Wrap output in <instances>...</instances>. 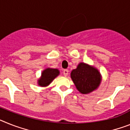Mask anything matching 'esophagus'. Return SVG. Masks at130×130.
<instances>
[{"label": "esophagus", "instance_id": "1", "mask_svg": "<svg viewBox=\"0 0 130 130\" xmlns=\"http://www.w3.org/2000/svg\"><path fill=\"white\" fill-rule=\"evenodd\" d=\"M68 74H69V71L67 70V69H64V70H63V75H64V76L66 77V76L68 75Z\"/></svg>", "mask_w": 130, "mask_h": 130}]
</instances>
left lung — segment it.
I'll list each match as a JSON object with an SVG mask.
<instances>
[{"mask_svg": "<svg viewBox=\"0 0 130 130\" xmlns=\"http://www.w3.org/2000/svg\"><path fill=\"white\" fill-rule=\"evenodd\" d=\"M71 77L77 90L82 94H89L99 87L101 75L99 70L85 63H80L71 73Z\"/></svg>", "mask_w": 130, "mask_h": 130, "instance_id": "obj_1", "label": "left lung"}]
</instances>
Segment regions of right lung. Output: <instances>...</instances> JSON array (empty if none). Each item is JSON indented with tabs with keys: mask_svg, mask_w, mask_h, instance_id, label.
Returning <instances> with one entry per match:
<instances>
[{
	"mask_svg": "<svg viewBox=\"0 0 130 130\" xmlns=\"http://www.w3.org/2000/svg\"><path fill=\"white\" fill-rule=\"evenodd\" d=\"M59 75V71L57 69H45L41 73V76L40 79H38V85L40 87H47Z\"/></svg>",
	"mask_w": 130,
	"mask_h": 130,
	"instance_id": "obj_1",
	"label": "right lung"
}]
</instances>
